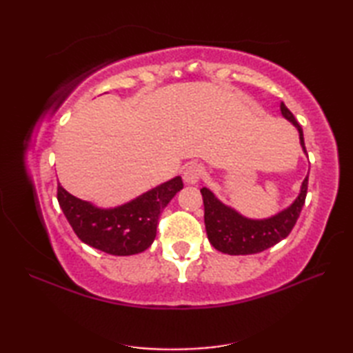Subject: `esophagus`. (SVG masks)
<instances>
[{
	"instance_id": "1",
	"label": "esophagus",
	"mask_w": 353,
	"mask_h": 353,
	"mask_svg": "<svg viewBox=\"0 0 353 353\" xmlns=\"http://www.w3.org/2000/svg\"><path fill=\"white\" fill-rule=\"evenodd\" d=\"M205 174V168L200 163H190L183 170V181L186 183H197Z\"/></svg>"
}]
</instances>
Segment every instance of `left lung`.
Wrapping results in <instances>:
<instances>
[{
	"mask_svg": "<svg viewBox=\"0 0 353 353\" xmlns=\"http://www.w3.org/2000/svg\"><path fill=\"white\" fill-rule=\"evenodd\" d=\"M281 110L282 115L297 127L301 144L306 153L301 124L283 103H281ZM200 192L205 205V226L209 243L216 250L228 254H252L268 249L290 235L305 205L308 177L303 181L302 191L294 203L268 220H247L234 209L224 206L209 190L201 188Z\"/></svg>",
	"mask_w": 353,
	"mask_h": 353,
	"instance_id": "8db88e82",
	"label": "left lung"
}]
</instances>
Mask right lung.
<instances>
[{"instance_id": "obj_1", "label": "right lung", "mask_w": 353, "mask_h": 353, "mask_svg": "<svg viewBox=\"0 0 353 353\" xmlns=\"http://www.w3.org/2000/svg\"><path fill=\"white\" fill-rule=\"evenodd\" d=\"M182 188V179L174 177L124 206L97 209L57 183V200L74 234L85 244L115 256H129L152 245L161 212Z\"/></svg>"}]
</instances>
